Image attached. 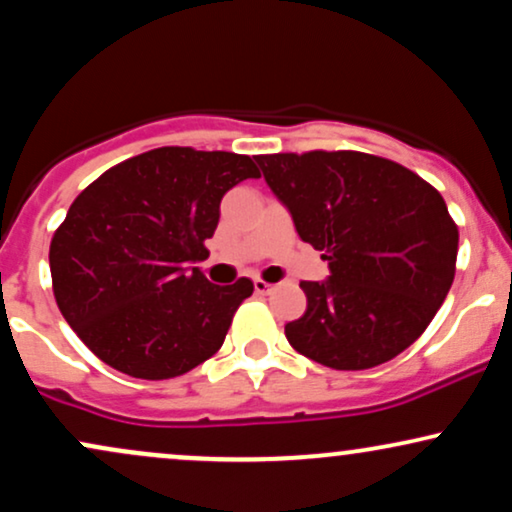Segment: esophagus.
<instances>
[{
  "mask_svg": "<svg viewBox=\"0 0 512 512\" xmlns=\"http://www.w3.org/2000/svg\"><path fill=\"white\" fill-rule=\"evenodd\" d=\"M252 284H255V293H260V296H267V293L274 291V286L267 284V281H264V279H255V281H252Z\"/></svg>",
  "mask_w": 512,
  "mask_h": 512,
  "instance_id": "34e87169",
  "label": "esophagus"
}]
</instances>
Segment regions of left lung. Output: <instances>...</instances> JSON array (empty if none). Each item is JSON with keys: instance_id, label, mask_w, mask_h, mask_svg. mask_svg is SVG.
I'll return each instance as SVG.
<instances>
[{"instance_id": "1", "label": "left lung", "mask_w": 512, "mask_h": 512, "mask_svg": "<svg viewBox=\"0 0 512 512\" xmlns=\"http://www.w3.org/2000/svg\"><path fill=\"white\" fill-rule=\"evenodd\" d=\"M327 281H301L303 317L284 327L298 354L366 370L424 334L455 279L457 233L436 187L361 151L255 156Z\"/></svg>"}]
</instances>
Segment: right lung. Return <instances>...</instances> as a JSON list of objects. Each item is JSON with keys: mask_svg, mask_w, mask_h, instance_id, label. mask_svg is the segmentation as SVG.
Segmentation results:
<instances>
[{"mask_svg": "<svg viewBox=\"0 0 512 512\" xmlns=\"http://www.w3.org/2000/svg\"><path fill=\"white\" fill-rule=\"evenodd\" d=\"M260 178L250 156L161 146L105 170L50 243L64 320L103 363L142 380L178 378L221 349L252 281L216 286L209 255L221 199Z\"/></svg>", "mask_w": 512, "mask_h": 512, "instance_id": "obj_1", "label": "right lung"}]
</instances>
